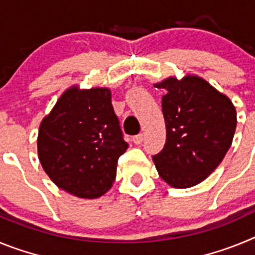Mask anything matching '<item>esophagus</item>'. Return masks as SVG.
Segmentation results:
<instances>
[{
	"instance_id": "34e87169",
	"label": "esophagus",
	"mask_w": 255,
	"mask_h": 255,
	"mask_svg": "<svg viewBox=\"0 0 255 255\" xmlns=\"http://www.w3.org/2000/svg\"><path fill=\"white\" fill-rule=\"evenodd\" d=\"M132 141H134L136 145H139V144H141V141H143V134H138L135 135L134 138H132Z\"/></svg>"
}]
</instances>
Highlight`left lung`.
Segmentation results:
<instances>
[{"label":"left lung","instance_id":"obj_1","mask_svg":"<svg viewBox=\"0 0 255 255\" xmlns=\"http://www.w3.org/2000/svg\"><path fill=\"white\" fill-rule=\"evenodd\" d=\"M166 94L162 112L166 143L153 162L172 188L197 185L217 168L231 147L236 110L227 96L197 75L175 76L154 84Z\"/></svg>","mask_w":255,"mask_h":255}]
</instances>
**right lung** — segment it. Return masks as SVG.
<instances>
[{"mask_svg": "<svg viewBox=\"0 0 255 255\" xmlns=\"http://www.w3.org/2000/svg\"><path fill=\"white\" fill-rule=\"evenodd\" d=\"M37 147L44 172L58 188L84 199L102 197L114 184L117 159L129 147L111 91L66 89L40 123Z\"/></svg>", "mask_w": 255, "mask_h": 255, "instance_id": "obj_1", "label": "right lung"}]
</instances>
